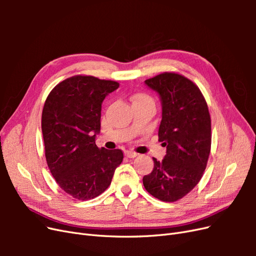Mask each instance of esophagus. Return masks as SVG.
Returning <instances> with one entry per match:
<instances>
[{"label":"esophagus","mask_w":256,"mask_h":256,"mask_svg":"<svg viewBox=\"0 0 256 256\" xmlns=\"http://www.w3.org/2000/svg\"><path fill=\"white\" fill-rule=\"evenodd\" d=\"M125 154H126V157H128V158H134V157H136L138 156V152H131V150H127V152H125Z\"/></svg>","instance_id":"obj_1"}]
</instances>
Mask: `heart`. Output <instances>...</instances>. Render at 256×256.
Masks as SVG:
<instances>
[{
	"mask_svg": "<svg viewBox=\"0 0 256 256\" xmlns=\"http://www.w3.org/2000/svg\"><path fill=\"white\" fill-rule=\"evenodd\" d=\"M131 102L134 104H154L152 98L146 94V92H136L132 97H131Z\"/></svg>",
	"mask_w": 256,
	"mask_h": 256,
	"instance_id": "1",
	"label": "heart"
}]
</instances>
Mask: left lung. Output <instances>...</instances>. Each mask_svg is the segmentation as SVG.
I'll use <instances>...</instances> for the list:
<instances>
[{
	"label": "left lung",
	"mask_w": 256,
	"mask_h": 256,
	"mask_svg": "<svg viewBox=\"0 0 256 256\" xmlns=\"http://www.w3.org/2000/svg\"><path fill=\"white\" fill-rule=\"evenodd\" d=\"M145 84L157 92L162 104L158 136L166 154L154 159L143 177L146 191L164 202H176L196 187L207 166L212 146V120L198 85L175 72H164Z\"/></svg>",
	"instance_id": "8db88e82"
}]
</instances>
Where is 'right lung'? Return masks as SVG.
<instances>
[{"label": "right lung", "instance_id": "add662e5", "mask_svg": "<svg viewBox=\"0 0 256 256\" xmlns=\"http://www.w3.org/2000/svg\"><path fill=\"white\" fill-rule=\"evenodd\" d=\"M120 83L74 76L54 88L42 109L46 160L60 187L76 200H92L109 187L122 161L120 150L99 148L102 104Z\"/></svg>", "mask_w": 256, "mask_h": 256}]
</instances>
